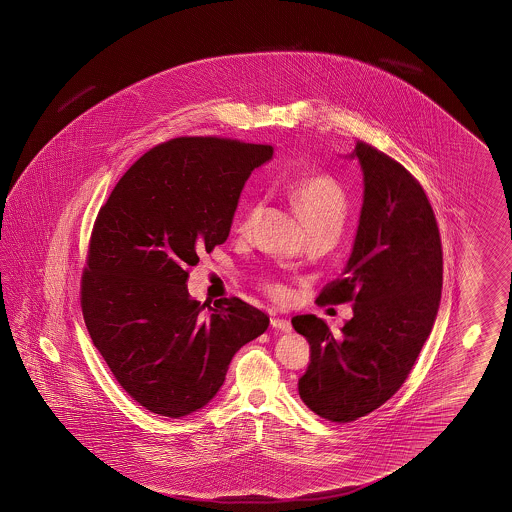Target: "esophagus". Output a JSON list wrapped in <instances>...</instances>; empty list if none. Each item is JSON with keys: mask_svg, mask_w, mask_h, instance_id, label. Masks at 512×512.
I'll list each match as a JSON object with an SVG mask.
<instances>
[{"mask_svg": "<svg viewBox=\"0 0 512 512\" xmlns=\"http://www.w3.org/2000/svg\"><path fill=\"white\" fill-rule=\"evenodd\" d=\"M270 324L277 331H283V333H288V331H292V324L288 322L287 318H279V316H274L272 320H270Z\"/></svg>", "mask_w": 512, "mask_h": 512, "instance_id": "34e87169", "label": "esophagus"}]
</instances>
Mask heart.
<instances>
[{"mask_svg":"<svg viewBox=\"0 0 512 512\" xmlns=\"http://www.w3.org/2000/svg\"><path fill=\"white\" fill-rule=\"evenodd\" d=\"M290 198L303 224L309 229V233L312 231H331L337 235L340 233L348 214V198L335 177L327 174L305 175L292 188ZM261 211V201H253L246 207V211L237 222V231L240 235L250 233ZM262 287L277 300L285 296V287L274 279H264Z\"/></svg>","mask_w":512,"mask_h":512,"instance_id":"1","label":"heart"}]
</instances>
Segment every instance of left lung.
I'll list each match as a JSON object with an SVG mask.
<instances>
[{
    "label": "left lung",
    "mask_w": 512,
    "mask_h": 512,
    "mask_svg": "<svg viewBox=\"0 0 512 512\" xmlns=\"http://www.w3.org/2000/svg\"><path fill=\"white\" fill-rule=\"evenodd\" d=\"M351 157L364 177L359 229L344 274L322 288L316 303L351 301L353 318L340 337L314 314L292 318L311 344L300 398L338 424L379 409L405 383L435 324L442 290V242L422 185L362 140Z\"/></svg>",
    "instance_id": "obj_1"
}]
</instances>
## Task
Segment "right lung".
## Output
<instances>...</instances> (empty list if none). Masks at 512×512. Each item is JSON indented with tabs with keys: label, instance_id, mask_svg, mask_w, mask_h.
Masks as SVG:
<instances>
[{
	"label": "right lung",
	"instance_id": "1",
	"mask_svg": "<svg viewBox=\"0 0 512 512\" xmlns=\"http://www.w3.org/2000/svg\"><path fill=\"white\" fill-rule=\"evenodd\" d=\"M274 148L179 137L146 151L98 212L81 277L88 333L114 379L146 411L181 418L224 385L233 355L270 318L240 298L205 305L188 272L224 244L251 172Z\"/></svg>",
	"mask_w": 512,
	"mask_h": 512
}]
</instances>
